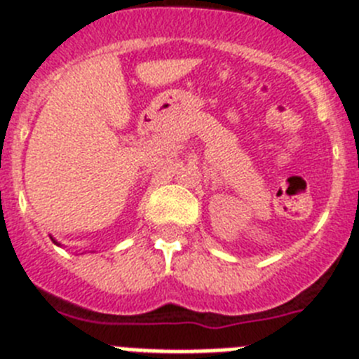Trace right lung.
Wrapping results in <instances>:
<instances>
[{"instance_id":"right-lung-1","label":"right lung","mask_w":359,"mask_h":359,"mask_svg":"<svg viewBox=\"0 0 359 359\" xmlns=\"http://www.w3.org/2000/svg\"><path fill=\"white\" fill-rule=\"evenodd\" d=\"M50 239H52V241H53V243H55V244H57V246H61V243H57V241H55V239H53V237H52V236H50Z\"/></svg>"}]
</instances>
